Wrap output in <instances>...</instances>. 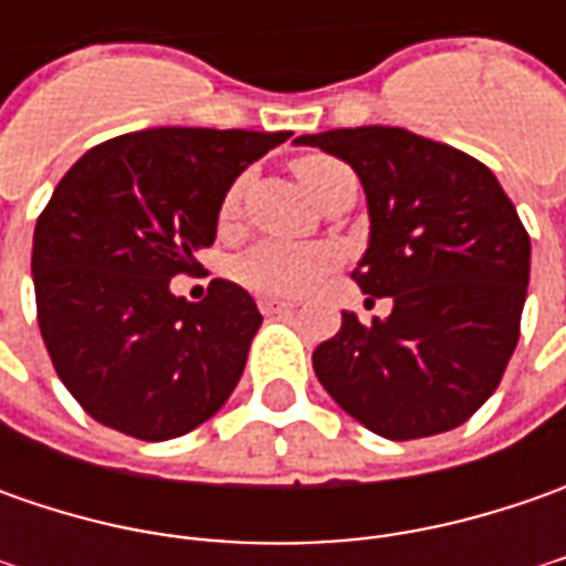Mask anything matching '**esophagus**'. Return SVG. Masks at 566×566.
I'll return each instance as SVG.
<instances>
[{"mask_svg":"<svg viewBox=\"0 0 566 566\" xmlns=\"http://www.w3.org/2000/svg\"><path fill=\"white\" fill-rule=\"evenodd\" d=\"M258 308L264 312V315H286V312H293L295 305L293 302H283V298H258Z\"/></svg>","mask_w":566,"mask_h":566,"instance_id":"esophagus-1","label":"esophagus"}]
</instances>
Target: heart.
<instances>
[{
	"instance_id": "b5f03b06",
	"label": "heart",
	"mask_w": 566,
	"mask_h": 566,
	"mask_svg": "<svg viewBox=\"0 0 566 566\" xmlns=\"http://www.w3.org/2000/svg\"><path fill=\"white\" fill-rule=\"evenodd\" d=\"M293 169L302 179V186L312 191V198H317L324 186L346 166L337 164L334 157H324V154H305L295 160ZM242 191H245V179L229 186L227 198L220 205L223 227L235 223L239 207H242ZM327 264H331V251L321 245L268 239V242H258L254 249H249L235 261V276H239V283H245L249 290L268 295V298H293V295L305 293Z\"/></svg>"
}]
</instances>
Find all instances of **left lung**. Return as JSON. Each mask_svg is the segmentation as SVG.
Segmentation results:
<instances>
[{
    "mask_svg": "<svg viewBox=\"0 0 566 566\" xmlns=\"http://www.w3.org/2000/svg\"><path fill=\"white\" fill-rule=\"evenodd\" d=\"M356 169L371 235L353 271L390 317L343 312L312 356L324 390L390 441L463 424L497 390L520 339L530 232L489 166L406 128L302 135Z\"/></svg>",
    "mask_w": 566,
    "mask_h": 566,
    "instance_id": "left-lung-1",
    "label": "left lung"
}]
</instances>
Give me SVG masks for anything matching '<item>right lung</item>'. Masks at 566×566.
<instances>
[{
    "instance_id": "right-lung-1",
    "label": "right lung",
    "mask_w": 566,
    "mask_h": 566,
    "mask_svg": "<svg viewBox=\"0 0 566 566\" xmlns=\"http://www.w3.org/2000/svg\"><path fill=\"white\" fill-rule=\"evenodd\" d=\"M293 132L147 128L91 147L33 229L36 324L81 409L138 441L207 422L249 359L261 312L239 283L169 293L213 245L239 172Z\"/></svg>"
}]
</instances>
